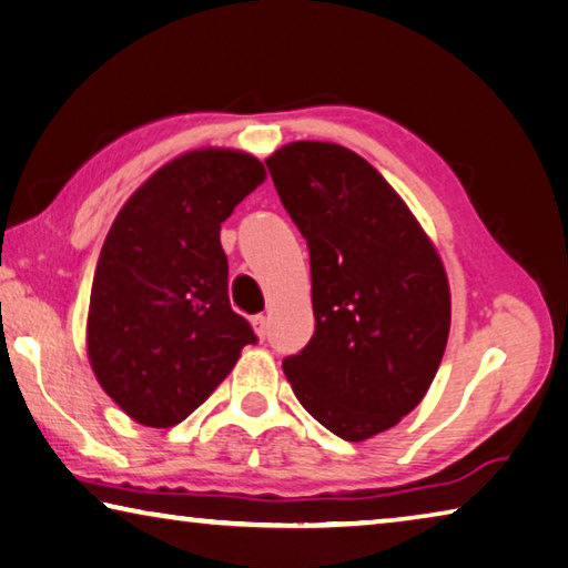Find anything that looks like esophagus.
<instances>
[{"mask_svg":"<svg viewBox=\"0 0 568 568\" xmlns=\"http://www.w3.org/2000/svg\"><path fill=\"white\" fill-rule=\"evenodd\" d=\"M252 328H255L257 338H265V333H267V318H265V316H252Z\"/></svg>","mask_w":568,"mask_h":568,"instance_id":"esophagus-1","label":"esophagus"}]
</instances>
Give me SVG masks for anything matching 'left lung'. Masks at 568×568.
Here are the masks:
<instances>
[{"instance_id": "1", "label": "left lung", "mask_w": 568, "mask_h": 568, "mask_svg": "<svg viewBox=\"0 0 568 568\" xmlns=\"http://www.w3.org/2000/svg\"><path fill=\"white\" fill-rule=\"evenodd\" d=\"M311 252L316 331L283 372L311 417L346 443L397 425L425 399L449 336L435 245L366 159L293 141L265 159Z\"/></svg>"}]
</instances>
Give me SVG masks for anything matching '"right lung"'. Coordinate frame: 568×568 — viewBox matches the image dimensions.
<instances>
[{"mask_svg": "<svg viewBox=\"0 0 568 568\" xmlns=\"http://www.w3.org/2000/svg\"><path fill=\"white\" fill-rule=\"evenodd\" d=\"M265 176L245 151H186L154 171L108 230L90 291L88 358L139 425H179L255 344L230 305L220 230Z\"/></svg>", "mask_w": 568, "mask_h": 568, "instance_id": "add662e5", "label": "right lung"}]
</instances>
